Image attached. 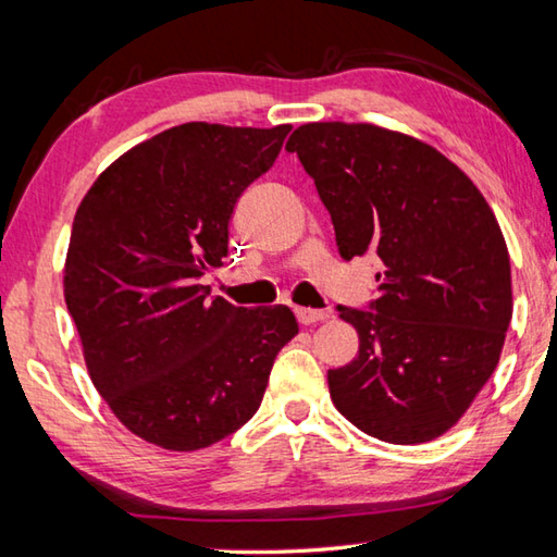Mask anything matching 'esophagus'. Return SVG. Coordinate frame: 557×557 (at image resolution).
<instances>
[{
    "instance_id": "34e87169",
    "label": "esophagus",
    "mask_w": 557,
    "mask_h": 557,
    "mask_svg": "<svg viewBox=\"0 0 557 557\" xmlns=\"http://www.w3.org/2000/svg\"><path fill=\"white\" fill-rule=\"evenodd\" d=\"M295 314H297V322L305 324V326L317 324V322H324V319H329V312H324V309H305V307H299V309H295Z\"/></svg>"
}]
</instances>
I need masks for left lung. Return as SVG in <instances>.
<instances>
[{
  "label": "left lung",
  "mask_w": 557,
  "mask_h": 557,
  "mask_svg": "<svg viewBox=\"0 0 557 557\" xmlns=\"http://www.w3.org/2000/svg\"><path fill=\"white\" fill-rule=\"evenodd\" d=\"M287 152L314 178L342 258L383 262L371 312L338 307L358 356L326 375L336 410L391 445L445 435L492 379L513 314L494 211L435 147L369 122H309Z\"/></svg>",
  "instance_id": "obj_1"
}]
</instances>
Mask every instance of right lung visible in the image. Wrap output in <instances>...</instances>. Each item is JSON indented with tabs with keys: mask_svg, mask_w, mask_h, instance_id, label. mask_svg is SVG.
Listing matches in <instances>:
<instances>
[{
	"mask_svg": "<svg viewBox=\"0 0 557 557\" xmlns=\"http://www.w3.org/2000/svg\"><path fill=\"white\" fill-rule=\"evenodd\" d=\"M292 125L186 122L115 159L75 211L63 295L90 381L132 435L211 447L258 412L289 307L209 299L240 194L275 164Z\"/></svg>",
	"mask_w": 557,
	"mask_h": 557,
	"instance_id": "obj_1",
	"label": "right lung"
}]
</instances>
